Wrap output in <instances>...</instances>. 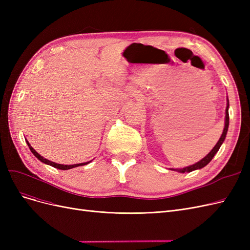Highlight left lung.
Listing matches in <instances>:
<instances>
[{
  "label": "left lung",
  "mask_w": 250,
  "mask_h": 250,
  "mask_svg": "<svg viewBox=\"0 0 250 250\" xmlns=\"http://www.w3.org/2000/svg\"><path fill=\"white\" fill-rule=\"evenodd\" d=\"M229 98H228V106H226V109H225V125H224V129H223V132L221 134L220 139H219L218 143L215 145V147L211 149L210 152L206 156L203 157L201 161H199L198 163H196L192 166H188V167H186V168H183V169H170V170H173V171H177L179 173H185V172H192V171H195V170H198V169H201L203 167H206V166L213 160V157L215 156V154L218 152V150L220 149L221 145L223 144L225 138H226V133H228V130H229Z\"/></svg>",
  "instance_id": "1"
}]
</instances>
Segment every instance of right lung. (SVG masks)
Wrapping results in <instances>:
<instances>
[{"label":"right lung","instance_id":"right-lung-1","mask_svg":"<svg viewBox=\"0 0 250 250\" xmlns=\"http://www.w3.org/2000/svg\"><path fill=\"white\" fill-rule=\"evenodd\" d=\"M26 142H27V144H28V146H29L30 150H31V152L35 155V157H36V158H39V160H40L42 163H43V164H47V165H50V166H52V167H54V168L59 169V170H69V169H72V168L79 167V166H84V165H87L88 163L92 162V161H90V162H87V163L75 164V165H60V164H56V163H54V162H51V161L47 160V158H43L42 155H40L39 153H37L36 151L31 147V145H30L28 141H26Z\"/></svg>","mask_w":250,"mask_h":250}]
</instances>
